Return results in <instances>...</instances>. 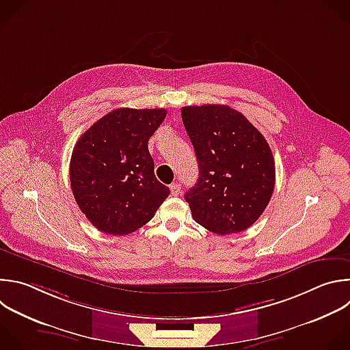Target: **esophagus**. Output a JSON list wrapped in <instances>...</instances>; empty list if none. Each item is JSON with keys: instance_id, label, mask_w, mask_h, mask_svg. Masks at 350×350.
Listing matches in <instances>:
<instances>
[{"instance_id": "34e87169", "label": "esophagus", "mask_w": 350, "mask_h": 350, "mask_svg": "<svg viewBox=\"0 0 350 350\" xmlns=\"http://www.w3.org/2000/svg\"><path fill=\"white\" fill-rule=\"evenodd\" d=\"M170 192H172V195H174V196L180 195V193H181V185H180L178 183L170 184Z\"/></svg>"}]
</instances>
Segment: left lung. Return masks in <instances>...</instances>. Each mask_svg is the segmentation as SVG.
Wrapping results in <instances>:
<instances>
[{
  "instance_id": "1",
  "label": "left lung",
  "mask_w": 350,
  "mask_h": 350,
  "mask_svg": "<svg viewBox=\"0 0 350 350\" xmlns=\"http://www.w3.org/2000/svg\"><path fill=\"white\" fill-rule=\"evenodd\" d=\"M181 116L199 163V180L184 196L193 219L218 235L247 229L275 188L265 137L229 105L183 107Z\"/></svg>"
}]
</instances>
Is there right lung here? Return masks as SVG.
Masks as SVG:
<instances>
[{
  "mask_svg": "<svg viewBox=\"0 0 350 350\" xmlns=\"http://www.w3.org/2000/svg\"><path fill=\"white\" fill-rule=\"evenodd\" d=\"M166 109L118 108L93 124L77 142L71 189L81 211L98 230L128 235L146 225L170 189L154 173L148 140Z\"/></svg>",
  "mask_w": 350,
  "mask_h": 350,
  "instance_id": "add662e5",
  "label": "right lung"
}]
</instances>
